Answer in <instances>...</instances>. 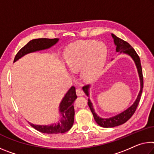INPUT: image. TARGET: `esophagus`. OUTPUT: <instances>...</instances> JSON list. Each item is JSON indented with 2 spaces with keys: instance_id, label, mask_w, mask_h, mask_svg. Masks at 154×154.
<instances>
[{
  "instance_id": "1",
  "label": "esophagus",
  "mask_w": 154,
  "mask_h": 154,
  "mask_svg": "<svg viewBox=\"0 0 154 154\" xmlns=\"http://www.w3.org/2000/svg\"><path fill=\"white\" fill-rule=\"evenodd\" d=\"M76 93L77 96H83L84 95V92H83V90L82 88H77L76 89Z\"/></svg>"
}]
</instances>
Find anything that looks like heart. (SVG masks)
Segmentation results:
<instances>
[{
	"label": "heart",
	"mask_w": 154,
	"mask_h": 154,
	"mask_svg": "<svg viewBox=\"0 0 154 154\" xmlns=\"http://www.w3.org/2000/svg\"><path fill=\"white\" fill-rule=\"evenodd\" d=\"M106 56V46L94 40L73 43L66 48L64 55L68 67L72 71L81 69L82 77L87 81L99 76Z\"/></svg>",
	"instance_id": "1"
}]
</instances>
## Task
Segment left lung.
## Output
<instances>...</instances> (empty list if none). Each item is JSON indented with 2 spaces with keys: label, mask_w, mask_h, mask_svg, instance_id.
Segmentation results:
<instances>
[{
  "label": "left lung",
  "mask_w": 154,
  "mask_h": 154,
  "mask_svg": "<svg viewBox=\"0 0 154 154\" xmlns=\"http://www.w3.org/2000/svg\"><path fill=\"white\" fill-rule=\"evenodd\" d=\"M112 37L114 39V45L116 46V51L117 53H123L124 54H127L129 56H130L131 59L134 60L135 65L137 68L138 73L139 79H140V89L139 91V93L137 96L136 101L134 102V103L131 105L130 107H129L128 109L125 110L121 112L116 115L109 117V118H101L97 114L96 112L94 111V109L93 108V105H92V102L90 101V99H88V104L91 110L92 114H93L94 119L97 123L98 124L99 126L103 127V128H114V127L121 125L122 124L125 123V122L128 121L133 114L135 112L136 108L138 106L139 101H140L141 94L143 92V70L142 67H141L140 64V60L139 56L137 55V53L134 49L130 44L128 43L125 41L122 40V39L119 38L114 35V34L112 33ZM90 85H87L82 88L83 91L85 92L88 97H89V90H90Z\"/></svg>",
  "instance_id": "8db88e82"
}]
</instances>
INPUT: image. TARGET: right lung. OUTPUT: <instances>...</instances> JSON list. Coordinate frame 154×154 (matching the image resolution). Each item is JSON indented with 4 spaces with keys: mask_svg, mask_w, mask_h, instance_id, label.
<instances>
[{
    "mask_svg": "<svg viewBox=\"0 0 154 154\" xmlns=\"http://www.w3.org/2000/svg\"><path fill=\"white\" fill-rule=\"evenodd\" d=\"M59 39H48V38H38L33 39L29 41L26 45L23 46L17 53L14 62L20 59L22 57L28 53L36 52V51L48 49L51 46L57 44ZM75 88L72 86L68 90L64 97L60 103L59 112L60 114V119L55 123L51 125H34L29 122L31 127L40 132L44 134H60L65 133L70 130L74 123L75 109L73 103L77 99Z\"/></svg>",
    "mask_w": 154,
    "mask_h": 154,
    "instance_id": "1",
    "label": "right lung"
}]
</instances>
